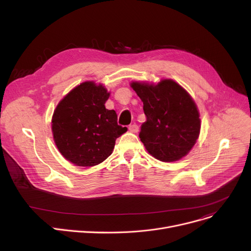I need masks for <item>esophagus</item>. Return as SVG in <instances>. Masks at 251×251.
<instances>
[{
  "instance_id": "1",
  "label": "esophagus",
  "mask_w": 251,
  "mask_h": 251,
  "mask_svg": "<svg viewBox=\"0 0 251 251\" xmlns=\"http://www.w3.org/2000/svg\"><path fill=\"white\" fill-rule=\"evenodd\" d=\"M128 130L130 131V132H133V133H136L137 131H138V126L136 125V124H132V125H130L129 127H128Z\"/></svg>"
}]
</instances>
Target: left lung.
<instances>
[{"mask_svg": "<svg viewBox=\"0 0 251 251\" xmlns=\"http://www.w3.org/2000/svg\"><path fill=\"white\" fill-rule=\"evenodd\" d=\"M143 102L147 121L139 138L154 159L171 163L181 160L196 143L201 132L200 112L188 92L172 79L157 84L132 81Z\"/></svg>", "mask_w": 251, "mask_h": 251, "instance_id": "left-lung-1", "label": "left lung"}]
</instances>
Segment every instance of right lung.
<instances>
[{
	"mask_svg": "<svg viewBox=\"0 0 251 251\" xmlns=\"http://www.w3.org/2000/svg\"><path fill=\"white\" fill-rule=\"evenodd\" d=\"M110 97L102 84L82 82L58 103L51 118L54 141L66 160L92 167L112 154L116 139L127 131L117 123L114 110L105 109Z\"/></svg>",
	"mask_w": 251,
	"mask_h": 251,
	"instance_id": "1",
	"label": "right lung"
}]
</instances>
